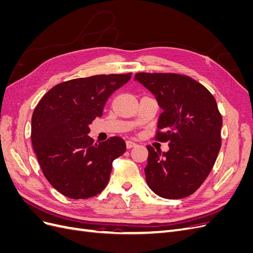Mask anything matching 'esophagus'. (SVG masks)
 Instances as JSON below:
<instances>
[{
    "mask_svg": "<svg viewBox=\"0 0 253 253\" xmlns=\"http://www.w3.org/2000/svg\"><path fill=\"white\" fill-rule=\"evenodd\" d=\"M136 145H137V143L134 142V141H132V140H127V141H126V148H127V149H132V148L136 147Z\"/></svg>",
    "mask_w": 253,
    "mask_h": 253,
    "instance_id": "1",
    "label": "esophagus"
}]
</instances>
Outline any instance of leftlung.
<instances>
[{
    "mask_svg": "<svg viewBox=\"0 0 253 253\" xmlns=\"http://www.w3.org/2000/svg\"><path fill=\"white\" fill-rule=\"evenodd\" d=\"M156 97L160 114L155 139L169 142V151L148 145L145 179L153 192L177 200L194 193L208 177L221 145L223 118L215 98L189 76L137 73Z\"/></svg>",
    "mask_w": 253,
    "mask_h": 253,
    "instance_id": "left-lung-1",
    "label": "left lung"
}]
</instances>
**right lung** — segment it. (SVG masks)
Instances as JSON below:
<instances>
[{
  "instance_id": "right-lung-1",
  "label": "right lung",
  "mask_w": 253,
  "mask_h": 253,
  "mask_svg": "<svg viewBox=\"0 0 253 253\" xmlns=\"http://www.w3.org/2000/svg\"><path fill=\"white\" fill-rule=\"evenodd\" d=\"M132 74L96 75L50 88L36 106L32 143L42 172L61 194L73 200L99 194L110 179L114 159L126 150L118 136L95 143L88 126L102 116L105 102Z\"/></svg>"
}]
</instances>
